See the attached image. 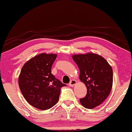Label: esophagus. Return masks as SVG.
I'll return each mask as SVG.
<instances>
[{
  "label": "esophagus",
  "mask_w": 132,
  "mask_h": 132,
  "mask_svg": "<svg viewBox=\"0 0 132 132\" xmlns=\"http://www.w3.org/2000/svg\"><path fill=\"white\" fill-rule=\"evenodd\" d=\"M76 84H77V82H76V80L73 79V80H72L70 82V83L69 84V86H71V87H73L74 85H75Z\"/></svg>",
  "instance_id": "34e87169"
}]
</instances>
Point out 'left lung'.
<instances>
[{"instance_id":"8db88e82","label":"left lung","mask_w":132,"mask_h":132,"mask_svg":"<svg viewBox=\"0 0 132 132\" xmlns=\"http://www.w3.org/2000/svg\"><path fill=\"white\" fill-rule=\"evenodd\" d=\"M72 57L80 70L79 79L87 89L86 96L80 98V102L85 108H95L105 100L111 91L112 67L103 57L96 53L73 55Z\"/></svg>"}]
</instances>
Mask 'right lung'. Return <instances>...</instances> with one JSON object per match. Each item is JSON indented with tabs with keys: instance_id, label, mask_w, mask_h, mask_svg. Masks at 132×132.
Segmentation results:
<instances>
[{
	"instance_id": "obj_1",
	"label": "right lung",
	"mask_w": 132,
	"mask_h": 132,
	"mask_svg": "<svg viewBox=\"0 0 132 132\" xmlns=\"http://www.w3.org/2000/svg\"><path fill=\"white\" fill-rule=\"evenodd\" d=\"M56 54L43 53L23 65L18 77L20 89L25 100L33 107L47 110L59 100L62 87L66 86L52 74Z\"/></svg>"
}]
</instances>
